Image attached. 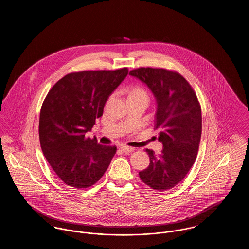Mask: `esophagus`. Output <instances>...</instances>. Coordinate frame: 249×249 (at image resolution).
<instances>
[{"instance_id": "34e87169", "label": "esophagus", "mask_w": 249, "mask_h": 249, "mask_svg": "<svg viewBox=\"0 0 249 249\" xmlns=\"http://www.w3.org/2000/svg\"><path fill=\"white\" fill-rule=\"evenodd\" d=\"M121 150L124 151V152H133V151H134V148H133V147H130V146H128V145L123 144V145H121Z\"/></svg>"}]
</instances>
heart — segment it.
Listing matches in <instances>:
<instances>
[{
  "label": "heart",
  "mask_w": 249,
  "mask_h": 249,
  "mask_svg": "<svg viewBox=\"0 0 249 249\" xmlns=\"http://www.w3.org/2000/svg\"><path fill=\"white\" fill-rule=\"evenodd\" d=\"M133 95H145V92L142 90L141 88H139V87H135V88H132L131 89H130V95L129 96H133Z\"/></svg>",
  "instance_id": "heart-1"
}]
</instances>
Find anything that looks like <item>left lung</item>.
Masks as SVG:
<instances>
[{
    "label": "left lung",
    "instance_id": "obj_1",
    "mask_svg": "<svg viewBox=\"0 0 249 249\" xmlns=\"http://www.w3.org/2000/svg\"><path fill=\"white\" fill-rule=\"evenodd\" d=\"M130 75L145 84L153 93L157 110L155 130L163 144L161 154L145 149L149 166L139 172L142 182L155 190L176 187L186 178L198 154L201 135V111L189 82L165 69L138 68Z\"/></svg>",
    "mask_w": 249,
    "mask_h": 249
}]
</instances>
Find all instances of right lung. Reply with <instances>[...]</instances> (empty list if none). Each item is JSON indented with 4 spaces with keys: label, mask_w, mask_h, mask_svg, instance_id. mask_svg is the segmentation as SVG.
Instances as JSON below:
<instances>
[{
    "label": "right lung",
    "mask_w": 249,
    "mask_h": 249,
    "mask_svg": "<svg viewBox=\"0 0 249 249\" xmlns=\"http://www.w3.org/2000/svg\"><path fill=\"white\" fill-rule=\"evenodd\" d=\"M128 69L71 72L49 90L40 112L42 151L66 185L82 190L104 176L116 154L115 145L86 137L103 116L109 96L126 78Z\"/></svg>",
    "instance_id": "1"
}]
</instances>
